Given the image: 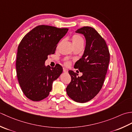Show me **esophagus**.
Returning a JSON list of instances; mask_svg holds the SVG:
<instances>
[{
    "label": "esophagus",
    "instance_id": "1",
    "mask_svg": "<svg viewBox=\"0 0 132 132\" xmlns=\"http://www.w3.org/2000/svg\"><path fill=\"white\" fill-rule=\"evenodd\" d=\"M63 71L64 72H68V70L67 69H66V68H63Z\"/></svg>",
    "mask_w": 132,
    "mask_h": 132
}]
</instances>
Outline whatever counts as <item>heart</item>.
Returning a JSON list of instances; mask_svg holds the SVG:
<instances>
[{
	"label": "heart",
	"instance_id": "heart-1",
	"mask_svg": "<svg viewBox=\"0 0 132 132\" xmlns=\"http://www.w3.org/2000/svg\"><path fill=\"white\" fill-rule=\"evenodd\" d=\"M72 43L74 44V46L75 47H77L78 46L80 45H83V38L81 37L80 36L78 35H74L72 36ZM65 64H67V65H69L70 64V62L69 61H66L65 62Z\"/></svg>",
	"mask_w": 132,
	"mask_h": 132
}]
</instances>
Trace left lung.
Wrapping results in <instances>:
<instances>
[{"instance_id": "left-lung-1", "label": "left lung", "mask_w": 132, "mask_h": 132, "mask_svg": "<svg viewBox=\"0 0 132 132\" xmlns=\"http://www.w3.org/2000/svg\"><path fill=\"white\" fill-rule=\"evenodd\" d=\"M77 33L85 36L86 44L84 54L75 63L83 75L77 77L69 71L71 80L66 88V92L72 100L86 103L96 96L102 89L110 60V54L106 42L94 28L83 27Z\"/></svg>"}]
</instances>
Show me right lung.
Wrapping results in <instances>:
<instances>
[{
	"label": "right lung",
	"instance_id": "right-lung-1",
	"mask_svg": "<svg viewBox=\"0 0 132 132\" xmlns=\"http://www.w3.org/2000/svg\"><path fill=\"white\" fill-rule=\"evenodd\" d=\"M68 28L41 25L25 35L18 46L16 68L24 94L35 102L48 96L53 81L60 77L62 67L45 65L47 56L54 54L57 44Z\"/></svg>",
	"mask_w": 132,
	"mask_h": 132
}]
</instances>
